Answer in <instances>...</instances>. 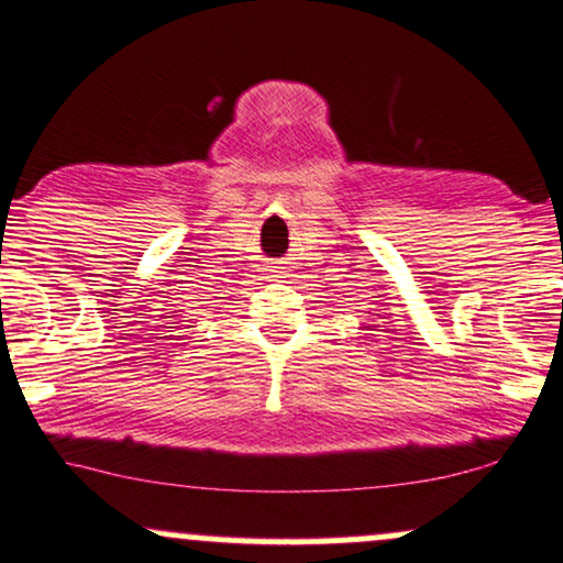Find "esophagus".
<instances>
[{
	"mask_svg": "<svg viewBox=\"0 0 563 563\" xmlns=\"http://www.w3.org/2000/svg\"><path fill=\"white\" fill-rule=\"evenodd\" d=\"M271 271H274V268H271Z\"/></svg>",
	"mask_w": 563,
	"mask_h": 563,
	"instance_id": "1",
	"label": "esophagus"
}]
</instances>
